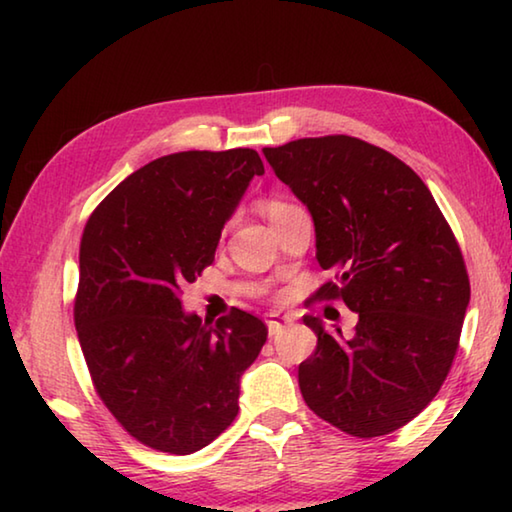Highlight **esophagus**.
Instances as JSON below:
<instances>
[{
  "instance_id": "obj_1",
  "label": "esophagus",
  "mask_w": 512,
  "mask_h": 512,
  "mask_svg": "<svg viewBox=\"0 0 512 512\" xmlns=\"http://www.w3.org/2000/svg\"><path fill=\"white\" fill-rule=\"evenodd\" d=\"M289 323H291V316L289 314H282V311H273V314H268V318H266L268 334L275 336L284 325H289Z\"/></svg>"
}]
</instances>
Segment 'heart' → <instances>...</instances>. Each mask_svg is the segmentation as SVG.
Listing matches in <instances>:
<instances>
[{"mask_svg": "<svg viewBox=\"0 0 512 512\" xmlns=\"http://www.w3.org/2000/svg\"><path fill=\"white\" fill-rule=\"evenodd\" d=\"M282 207H287V203H282V201H271L266 205V214H273V212H277V210H282Z\"/></svg>", "mask_w": 512, "mask_h": 512, "instance_id": "heart-1", "label": "heart"}]
</instances>
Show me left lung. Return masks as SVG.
Here are the masks:
<instances>
[{
    "mask_svg": "<svg viewBox=\"0 0 512 512\" xmlns=\"http://www.w3.org/2000/svg\"><path fill=\"white\" fill-rule=\"evenodd\" d=\"M275 176L307 207L316 259L339 273L318 298L359 316L354 336L302 316L318 336L298 381L311 411L375 438L411 422L443 386L470 305L456 239L418 173L348 135L264 149Z\"/></svg>",
    "mask_w": 512,
    "mask_h": 512,
    "instance_id": "left-lung-1",
    "label": "left lung"
}]
</instances>
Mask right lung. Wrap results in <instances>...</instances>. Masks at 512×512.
Masks as SVG:
<instances>
[{"mask_svg":"<svg viewBox=\"0 0 512 512\" xmlns=\"http://www.w3.org/2000/svg\"><path fill=\"white\" fill-rule=\"evenodd\" d=\"M262 173L253 149L162 155L121 180L83 230L74 307L83 357L108 411L160 452L194 454L230 427L239 379L266 343L248 311L212 325L180 300Z\"/></svg>","mask_w":512,"mask_h":512,"instance_id":"1","label":"right lung"}]
</instances>
